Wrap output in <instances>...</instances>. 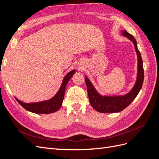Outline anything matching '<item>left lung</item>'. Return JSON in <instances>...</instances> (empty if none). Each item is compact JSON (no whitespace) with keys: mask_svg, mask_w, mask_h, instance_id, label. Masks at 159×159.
Wrapping results in <instances>:
<instances>
[{"mask_svg":"<svg viewBox=\"0 0 159 159\" xmlns=\"http://www.w3.org/2000/svg\"><path fill=\"white\" fill-rule=\"evenodd\" d=\"M122 34L124 36H127L130 40L133 42L134 48H135V51L137 52L138 57V73L137 81L132 90L126 95L123 96H115V97H107V96L103 97L97 92V91L95 89L90 81L85 77V81L86 86H87L90 104L94 109L100 113H107L121 111L129 106L133 101L135 99L143 85L144 80V69L141 53L137 48V41L133 36L126 30H123Z\"/></svg>","mask_w":159,"mask_h":159,"instance_id":"1","label":"left lung"}]
</instances>
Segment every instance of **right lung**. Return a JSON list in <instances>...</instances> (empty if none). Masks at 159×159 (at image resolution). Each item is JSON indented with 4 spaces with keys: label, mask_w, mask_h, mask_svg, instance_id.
<instances>
[{
    "label": "right lung",
    "mask_w": 159,
    "mask_h": 159,
    "mask_svg": "<svg viewBox=\"0 0 159 159\" xmlns=\"http://www.w3.org/2000/svg\"><path fill=\"white\" fill-rule=\"evenodd\" d=\"M75 70H72L65 76L59 91H57V93L54 97L52 98L50 100L38 103H26L20 102L17 98H16V99L22 107L28 111L38 114H46L56 112L61 106L62 102H63L64 98V93L66 85L68 84L70 78L75 74Z\"/></svg>",
    "instance_id": "1"
}]
</instances>
